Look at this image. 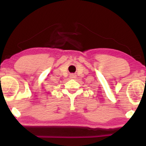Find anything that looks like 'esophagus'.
Here are the masks:
<instances>
[{
  "instance_id": "esophagus-1",
  "label": "esophagus",
  "mask_w": 146,
  "mask_h": 146,
  "mask_svg": "<svg viewBox=\"0 0 146 146\" xmlns=\"http://www.w3.org/2000/svg\"><path fill=\"white\" fill-rule=\"evenodd\" d=\"M70 78H76V75H75L74 73H71V74L70 75Z\"/></svg>"
}]
</instances>
